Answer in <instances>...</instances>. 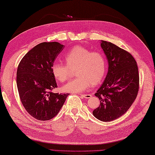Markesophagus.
<instances>
[{
	"mask_svg": "<svg viewBox=\"0 0 155 155\" xmlns=\"http://www.w3.org/2000/svg\"><path fill=\"white\" fill-rule=\"evenodd\" d=\"M80 96H81L82 98H86H86H91V96H92V95L90 94H80Z\"/></svg>",
	"mask_w": 155,
	"mask_h": 155,
	"instance_id": "34e87169",
	"label": "esophagus"
}]
</instances>
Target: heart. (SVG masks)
I'll return each mask as SVG.
<instances>
[{
  "label": "heart",
  "instance_id": "1",
  "mask_svg": "<svg viewBox=\"0 0 155 155\" xmlns=\"http://www.w3.org/2000/svg\"><path fill=\"white\" fill-rule=\"evenodd\" d=\"M65 61L66 64L54 63L51 71L57 80L65 82L69 80L72 71L75 69L77 78L62 87L65 92L85 91L90 85L100 84L106 74V59L100 51H92L83 46H75L65 54Z\"/></svg>",
  "mask_w": 155,
  "mask_h": 155
}]
</instances>
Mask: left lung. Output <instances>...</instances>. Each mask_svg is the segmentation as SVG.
Returning a JSON list of instances; mask_svg holds the SVG:
<instances>
[{"mask_svg": "<svg viewBox=\"0 0 155 155\" xmlns=\"http://www.w3.org/2000/svg\"><path fill=\"white\" fill-rule=\"evenodd\" d=\"M109 63L106 78L95 96L101 104L93 115L102 121H110L127 112L139 90V73L136 60L130 52L111 42L101 40Z\"/></svg>", "mask_w": 155, "mask_h": 155, "instance_id": "obj_1", "label": "left lung"}]
</instances>
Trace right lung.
Returning <instances> with one entry per match:
<instances>
[{
  "mask_svg": "<svg viewBox=\"0 0 155 155\" xmlns=\"http://www.w3.org/2000/svg\"><path fill=\"white\" fill-rule=\"evenodd\" d=\"M63 48L64 46L57 42L40 43L22 58L17 68L20 100L27 112L37 120L54 117L69 95L52 92L57 84L51 67Z\"/></svg>",
  "mask_w": 155,
  "mask_h": 155,
  "instance_id": "1",
  "label": "right lung"
}]
</instances>
